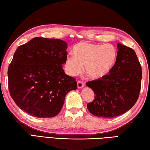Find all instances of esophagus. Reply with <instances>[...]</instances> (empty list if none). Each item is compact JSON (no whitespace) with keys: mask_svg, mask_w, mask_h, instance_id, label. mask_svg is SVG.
Segmentation results:
<instances>
[{"mask_svg":"<svg viewBox=\"0 0 150 150\" xmlns=\"http://www.w3.org/2000/svg\"><path fill=\"white\" fill-rule=\"evenodd\" d=\"M84 83L82 81H77V88H83L84 86Z\"/></svg>","mask_w":150,"mask_h":150,"instance_id":"1","label":"esophagus"}]
</instances>
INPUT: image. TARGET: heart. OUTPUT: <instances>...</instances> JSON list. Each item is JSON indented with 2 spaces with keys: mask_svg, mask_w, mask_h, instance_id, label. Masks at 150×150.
<instances>
[{
  "mask_svg": "<svg viewBox=\"0 0 150 150\" xmlns=\"http://www.w3.org/2000/svg\"><path fill=\"white\" fill-rule=\"evenodd\" d=\"M73 55H67L64 62V69L67 75L75 77L85 71L90 77L100 79L112 69L117 58V51L112 45L81 42L75 45Z\"/></svg>",
  "mask_w": 150,
  "mask_h": 150,
  "instance_id": "obj_1",
  "label": "heart"
}]
</instances>
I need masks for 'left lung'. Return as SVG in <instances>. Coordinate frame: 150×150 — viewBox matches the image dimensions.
I'll list each match as a JSON object with an SVG mask.
<instances>
[{
	"mask_svg": "<svg viewBox=\"0 0 150 150\" xmlns=\"http://www.w3.org/2000/svg\"><path fill=\"white\" fill-rule=\"evenodd\" d=\"M116 62L105 77L88 82L94 99L87 105L93 115L114 118L134 106L139 98L142 80V68L136 52L121 43L117 44Z\"/></svg>",
	"mask_w": 150,
	"mask_h": 150,
	"instance_id": "8db88e82",
	"label": "left lung"
}]
</instances>
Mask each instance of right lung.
Returning <instances> with one entry per match:
<instances>
[{
  "label": "right lung",
  "mask_w": 150,
  "mask_h": 150,
  "mask_svg": "<svg viewBox=\"0 0 150 150\" xmlns=\"http://www.w3.org/2000/svg\"><path fill=\"white\" fill-rule=\"evenodd\" d=\"M67 48L63 40L39 37L17 48L8 70V88L21 109L40 118L60 112L67 93L77 88L62 68Z\"/></svg>",
  "instance_id": "right-lung-1"
}]
</instances>
